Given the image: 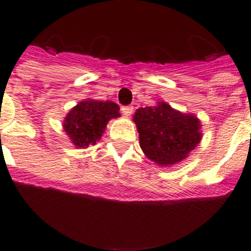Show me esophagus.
<instances>
[{"instance_id":"obj_1","label":"esophagus","mask_w":251,"mask_h":251,"mask_svg":"<svg viewBox=\"0 0 251 251\" xmlns=\"http://www.w3.org/2000/svg\"><path fill=\"white\" fill-rule=\"evenodd\" d=\"M121 112H122V114H124V116L129 117V116H131V114H133V106H131V105L122 106Z\"/></svg>"}]
</instances>
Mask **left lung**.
<instances>
[{"label":"left lung","mask_w":251,"mask_h":251,"mask_svg":"<svg viewBox=\"0 0 251 251\" xmlns=\"http://www.w3.org/2000/svg\"><path fill=\"white\" fill-rule=\"evenodd\" d=\"M133 120L145 155L163 167L186 159L202 139L198 118L173 109L165 101L139 108Z\"/></svg>","instance_id":"left-lung-1"}]
</instances>
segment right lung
I'll return each mask as SVG.
<instances>
[{
	"label": "right lung",
	"mask_w": 251,
	"mask_h": 251,
	"mask_svg": "<svg viewBox=\"0 0 251 251\" xmlns=\"http://www.w3.org/2000/svg\"><path fill=\"white\" fill-rule=\"evenodd\" d=\"M120 117V106L113 101L87 99L76 104L64 120V130L76 147L96 145L101 139L106 124Z\"/></svg>",
	"instance_id": "add662e5"
}]
</instances>
